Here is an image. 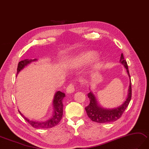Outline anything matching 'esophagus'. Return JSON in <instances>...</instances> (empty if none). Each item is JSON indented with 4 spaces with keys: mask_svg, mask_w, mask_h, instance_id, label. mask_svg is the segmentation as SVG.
<instances>
[{
    "mask_svg": "<svg viewBox=\"0 0 149 149\" xmlns=\"http://www.w3.org/2000/svg\"><path fill=\"white\" fill-rule=\"evenodd\" d=\"M75 89V85L74 84V83H70L68 85V86L67 87L66 91L68 93H73Z\"/></svg>",
    "mask_w": 149,
    "mask_h": 149,
    "instance_id": "1",
    "label": "esophagus"
}]
</instances>
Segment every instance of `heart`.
Instances as JSON below:
<instances>
[{"label": "heart", "mask_w": 149, "mask_h": 149, "mask_svg": "<svg viewBox=\"0 0 149 149\" xmlns=\"http://www.w3.org/2000/svg\"><path fill=\"white\" fill-rule=\"evenodd\" d=\"M95 53L93 51H88L79 55L75 60V62L79 65H84L91 61L95 56Z\"/></svg>", "instance_id": "b5f03b06"}]
</instances>
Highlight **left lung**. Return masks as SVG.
Returning a JSON list of instances; mask_svg holds the SVG:
<instances>
[{"mask_svg": "<svg viewBox=\"0 0 149 149\" xmlns=\"http://www.w3.org/2000/svg\"><path fill=\"white\" fill-rule=\"evenodd\" d=\"M120 62L126 68L127 74H128L129 77H130L127 62L125 59H124L123 53L121 54V56H120ZM131 95H132V89H131V82L130 79L128 96H127V98L126 99L125 102L121 106L117 107V108L113 109H106L100 107L97 104L95 96L93 95L91 92H89L88 94V96L89 98L90 103H89V104L87 107H85L87 115L91 120L96 123H107L116 121V120H118L122 116L123 113L125 111L127 107L128 106L131 99Z\"/></svg>", "mask_w": 149, "mask_h": 149, "instance_id": "8db88e82", "label": "left lung"}]
</instances>
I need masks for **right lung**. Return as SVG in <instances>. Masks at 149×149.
Segmentation results:
<instances>
[{
  "label": "right lung",
  "mask_w": 149,
  "mask_h": 149,
  "mask_svg": "<svg viewBox=\"0 0 149 149\" xmlns=\"http://www.w3.org/2000/svg\"><path fill=\"white\" fill-rule=\"evenodd\" d=\"M36 59L34 60H29V59H26L19 61L18 63V68H17V74L19 73L20 70L25 67L28 64H29L32 61H36ZM65 93H62L61 91H58L56 95L54 96V101H53V105L54 109V112L53 117L49 120H46V121L42 122V121H33V120H30L26 117H24L22 113H19L22 115L23 118L25 119L26 121L29 123L32 127H35V128H51L53 127L60 123L61 120L62 116H63V99L65 97Z\"/></svg>",
  "instance_id": "1"
}]
</instances>
